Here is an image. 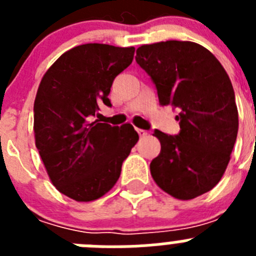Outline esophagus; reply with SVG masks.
I'll return each mask as SVG.
<instances>
[{"mask_svg":"<svg viewBox=\"0 0 256 256\" xmlns=\"http://www.w3.org/2000/svg\"><path fill=\"white\" fill-rule=\"evenodd\" d=\"M137 132H138L140 137H146V136L148 134V130H141V128H137Z\"/></svg>","mask_w":256,"mask_h":256,"instance_id":"1","label":"esophagus"}]
</instances>
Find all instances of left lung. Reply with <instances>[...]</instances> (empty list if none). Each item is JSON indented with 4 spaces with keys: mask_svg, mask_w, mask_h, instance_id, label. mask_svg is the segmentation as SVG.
I'll list each match as a JSON object with an SVG mask.
<instances>
[{
    "mask_svg": "<svg viewBox=\"0 0 256 256\" xmlns=\"http://www.w3.org/2000/svg\"><path fill=\"white\" fill-rule=\"evenodd\" d=\"M136 61L150 76L160 105L180 108L178 134L154 132L162 150L151 162V176L173 198H198L220 180L237 138L230 76L209 50L187 40L144 44Z\"/></svg>",
    "mask_w": 256,
    "mask_h": 256,
    "instance_id": "1",
    "label": "left lung"
}]
</instances>
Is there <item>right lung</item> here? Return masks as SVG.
I'll use <instances>...</instances> for the list:
<instances>
[{
    "label": "right lung",
    "instance_id": "add662e5",
    "mask_svg": "<svg viewBox=\"0 0 256 256\" xmlns=\"http://www.w3.org/2000/svg\"><path fill=\"white\" fill-rule=\"evenodd\" d=\"M134 47L87 44L69 50L44 76L34 101L36 146L54 186L76 201L112 188L138 141L133 126L96 118L115 76L132 64Z\"/></svg>",
    "mask_w": 256,
    "mask_h": 256
}]
</instances>
